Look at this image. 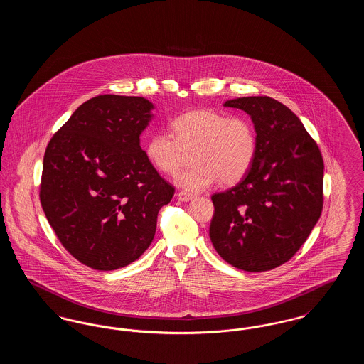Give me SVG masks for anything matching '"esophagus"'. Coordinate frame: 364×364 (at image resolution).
Returning a JSON list of instances; mask_svg holds the SVG:
<instances>
[{"instance_id": "obj_1", "label": "esophagus", "mask_w": 364, "mask_h": 364, "mask_svg": "<svg viewBox=\"0 0 364 364\" xmlns=\"http://www.w3.org/2000/svg\"><path fill=\"white\" fill-rule=\"evenodd\" d=\"M195 196L190 195V193H186V192H178L177 193V199L181 200V202H191Z\"/></svg>"}]
</instances>
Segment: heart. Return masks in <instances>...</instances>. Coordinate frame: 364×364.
Instances as JSON below:
<instances>
[{"mask_svg": "<svg viewBox=\"0 0 364 364\" xmlns=\"http://www.w3.org/2000/svg\"><path fill=\"white\" fill-rule=\"evenodd\" d=\"M173 136L156 132L147 140L144 154L158 172L173 174L192 153V168L177 174L174 183L187 192H200L218 180L233 186L254 165L258 140L252 122L214 109H196L172 122Z\"/></svg>", "mask_w": 364, "mask_h": 364, "instance_id": "b5f03b06", "label": "heart"}]
</instances>
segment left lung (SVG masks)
I'll list each match as a JSON object with an SVG mask.
<instances>
[{
	"instance_id": "obj_1",
	"label": "left lung",
	"mask_w": 364,
	"mask_h": 364,
	"mask_svg": "<svg viewBox=\"0 0 364 364\" xmlns=\"http://www.w3.org/2000/svg\"><path fill=\"white\" fill-rule=\"evenodd\" d=\"M226 107L254 122L258 150L233 188L211 196L210 239L223 259L245 272H266L291 259L323 206V159L291 109L270 97H242Z\"/></svg>"
}]
</instances>
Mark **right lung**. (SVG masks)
Wrapping results in <instances>:
<instances>
[{"label": "right lung", "instance_id": "obj_1", "mask_svg": "<svg viewBox=\"0 0 364 364\" xmlns=\"http://www.w3.org/2000/svg\"><path fill=\"white\" fill-rule=\"evenodd\" d=\"M153 109L143 97H94L46 147L42 208L67 251L91 269L139 259L154 239L159 208L173 198L140 147Z\"/></svg>", "mask_w": 364, "mask_h": 364}]
</instances>
